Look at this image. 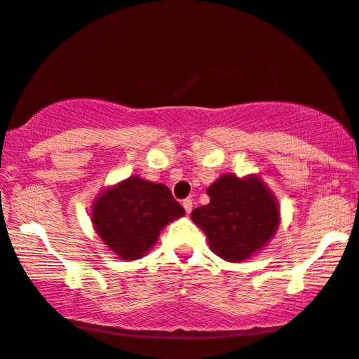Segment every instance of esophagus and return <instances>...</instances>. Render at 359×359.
Masks as SVG:
<instances>
[{
	"mask_svg": "<svg viewBox=\"0 0 359 359\" xmlns=\"http://www.w3.org/2000/svg\"><path fill=\"white\" fill-rule=\"evenodd\" d=\"M182 205H184V208H185V213L190 215V212H192V207H194V202H192V198H185Z\"/></svg>",
	"mask_w": 359,
	"mask_h": 359,
	"instance_id": "34e87169",
	"label": "esophagus"
}]
</instances>
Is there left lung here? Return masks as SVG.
<instances>
[{"mask_svg":"<svg viewBox=\"0 0 359 359\" xmlns=\"http://www.w3.org/2000/svg\"><path fill=\"white\" fill-rule=\"evenodd\" d=\"M207 194L210 203L195 208L192 219L207 235L210 250L224 261L250 259L279 228V205L257 175L224 174Z\"/></svg>","mask_w":359,"mask_h":359,"instance_id":"8db88e82","label":"left lung"}]
</instances>
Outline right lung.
<instances>
[{"label": "right lung", "instance_id": "1", "mask_svg": "<svg viewBox=\"0 0 359 359\" xmlns=\"http://www.w3.org/2000/svg\"><path fill=\"white\" fill-rule=\"evenodd\" d=\"M184 215L164 184L131 175L95 198L92 223L109 251L119 259L135 261L151 251L167 223Z\"/></svg>", "mask_w": 359, "mask_h": 359}]
</instances>
